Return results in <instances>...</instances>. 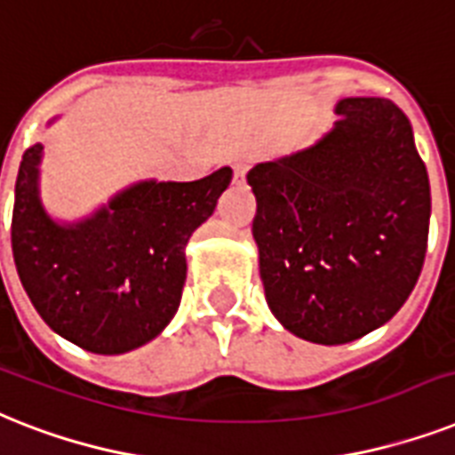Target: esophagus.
<instances>
[{"instance_id":"34e87169","label":"esophagus","mask_w":455,"mask_h":455,"mask_svg":"<svg viewBox=\"0 0 455 455\" xmlns=\"http://www.w3.org/2000/svg\"><path fill=\"white\" fill-rule=\"evenodd\" d=\"M245 172H247L245 164H235L234 165V180H235V182H243V180H245Z\"/></svg>"}]
</instances>
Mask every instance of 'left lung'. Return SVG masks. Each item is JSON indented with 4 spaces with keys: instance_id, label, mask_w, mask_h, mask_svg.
<instances>
[{
    "instance_id": "1",
    "label": "left lung",
    "mask_w": 455,
    "mask_h": 455,
    "mask_svg": "<svg viewBox=\"0 0 455 455\" xmlns=\"http://www.w3.org/2000/svg\"><path fill=\"white\" fill-rule=\"evenodd\" d=\"M317 144L254 165L252 234L273 315L339 346L387 323L420 275L430 182L411 121L383 98H346Z\"/></svg>"
}]
</instances>
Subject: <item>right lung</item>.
I'll return each instance as SVG.
<instances>
[{
  "instance_id": "right-lung-1",
  "label": "right lung",
  "mask_w": 455,
  "mask_h": 455,
  "mask_svg": "<svg viewBox=\"0 0 455 455\" xmlns=\"http://www.w3.org/2000/svg\"><path fill=\"white\" fill-rule=\"evenodd\" d=\"M42 144L16 180L11 245L44 323L102 355L147 343L172 320L187 280L184 245L215 212L231 168L196 182H142L76 227H58L36 196Z\"/></svg>"
}]
</instances>
